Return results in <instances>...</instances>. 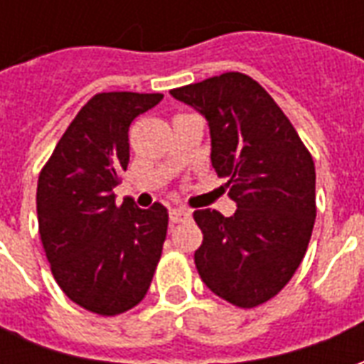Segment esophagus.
<instances>
[{
    "instance_id": "34e87169",
    "label": "esophagus",
    "mask_w": 364,
    "mask_h": 364,
    "mask_svg": "<svg viewBox=\"0 0 364 364\" xmlns=\"http://www.w3.org/2000/svg\"><path fill=\"white\" fill-rule=\"evenodd\" d=\"M191 218L189 210H185V208H171L169 210V220L173 222V224H179V222H187Z\"/></svg>"
}]
</instances>
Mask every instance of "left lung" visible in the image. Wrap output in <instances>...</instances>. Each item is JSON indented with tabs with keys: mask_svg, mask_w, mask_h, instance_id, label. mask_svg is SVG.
Listing matches in <instances>:
<instances>
[{
	"mask_svg": "<svg viewBox=\"0 0 364 364\" xmlns=\"http://www.w3.org/2000/svg\"><path fill=\"white\" fill-rule=\"evenodd\" d=\"M210 128V161L228 177L230 218L195 210L200 279L216 296L253 308L279 294L304 259L316 220V167L273 97L250 75H214L171 90Z\"/></svg>",
	"mask_w": 364,
	"mask_h": 364,
	"instance_id": "8db88e82",
	"label": "left lung"
}]
</instances>
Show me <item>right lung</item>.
<instances>
[{"instance_id":"add662e5","label":"right lung","mask_w":364,"mask_h":364,"mask_svg":"<svg viewBox=\"0 0 364 364\" xmlns=\"http://www.w3.org/2000/svg\"><path fill=\"white\" fill-rule=\"evenodd\" d=\"M161 93L111 91L83 105L38 175V232L52 274L72 302L99 316L134 308L150 289L167 234V208L117 205L130 159V122Z\"/></svg>"}]
</instances>
